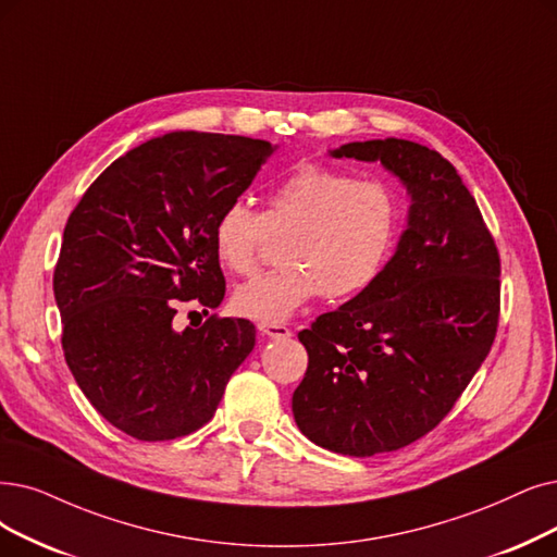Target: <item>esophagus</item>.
<instances>
[{
  "instance_id": "1",
  "label": "esophagus",
  "mask_w": 557,
  "mask_h": 557,
  "mask_svg": "<svg viewBox=\"0 0 557 557\" xmlns=\"http://www.w3.org/2000/svg\"><path fill=\"white\" fill-rule=\"evenodd\" d=\"M258 331L264 333V336H270L274 341H285L293 336V331L287 329L285 324H267V322H258Z\"/></svg>"
}]
</instances>
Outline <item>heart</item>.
<instances>
[{"label":"heart","instance_id":"obj_1","mask_svg":"<svg viewBox=\"0 0 557 557\" xmlns=\"http://www.w3.org/2000/svg\"><path fill=\"white\" fill-rule=\"evenodd\" d=\"M397 231L399 201L388 183L301 162L270 189L262 212L244 198L221 208L212 247L224 270L247 276L270 235H287L285 267L251 278L233 295L239 315L281 324L324 293L343 299L368 290L384 272Z\"/></svg>","mask_w":557,"mask_h":557}]
</instances>
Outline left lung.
Masks as SVG:
<instances>
[{
    "label": "left lung",
    "mask_w": 557,
    "mask_h": 557,
    "mask_svg": "<svg viewBox=\"0 0 557 557\" xmlns=\"http://www.w3.org/2000/svg\"><path fill=\"white\" fill-rule=\"evenodd\" d=\"M331 158L382 162L411 198L382 276L299 331L308 368L293 395L318 446L372 457L432 432L496 338L500 258L457 169L407 139L354 141Z\"/></svg>",
    "instance_id": "left-lung-1"
}]
</instances>
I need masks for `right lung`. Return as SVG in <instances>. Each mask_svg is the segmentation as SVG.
Listing matches in <instances>:
<instances>
[{"mask_svg":"<svg viewBox=\"0 0 557 557\" xmlns=\"http://www.w3.org/2000/svg\"><path fill=\"white\" fill-rule=\"evenodd\" d=\"M274 146L169 132L125 152L69 216L54 270L61 345L77 386L139 441L196 432L256 345L249 320L173 326L175 306L226 295L212 224L253 183Z\"/></svg>","mask_w":557,"mask_h":557,"instance_id":"add662e5","label":"right lung"}]
</instances>
